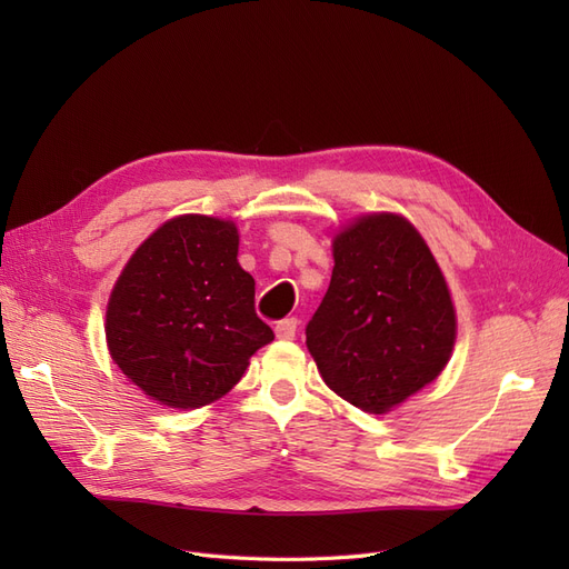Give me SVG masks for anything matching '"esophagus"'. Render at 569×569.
Wrapping results in <instances>:
<instances>
[{
  "label": "esophagus",
  "instance_id": "obj_1",
  "mask_svg": "<svg viewBox=\"0 0 569 569\" xmlns=\"http://www.w3.org/2000/svg\"><path fill=\"white\" fill-rule=\"evenodd\" d=\"M299 332V320L297 318H284L274 325V335L278 339H295Z\"/></svg>",
  "mask_w": 569,
  "mask_h": 569
}]
</instances>
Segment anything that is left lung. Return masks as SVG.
Wrapping results in <instances>:
<instances>
[{"mask_svg": "<svg viewBox=\"0 0 569 569\" xmlns=\"http://www.w3.org/2000/svg\"><path fill=\"white\" fill-rule=\"evenodd\" d=\"M453 341L449 287L406 218L363 216L335 237L332 280L306 325L327 387L380 416L437 380Z\"/></svg>", "mask_w": 569, "mask_h": 569, "instance_id": "obj_1", "label": "left lung"}]
</instances>
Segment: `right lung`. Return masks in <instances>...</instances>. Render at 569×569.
Wrapping results in <instances>:
<instances>
[{
	"label": "right lung",
	"instance_id": "add662e5",
	"mask_svg": "<svg viewBox=\"0 0 569 569\" xmlns=\"http://www.w3.org/2000/svg\"><path fill=\"white\" fill-rule=\"evenodd\" d=\"M237 247L228 220L173 218L132 253L111 291V358L163 406L220 399L274 337L256 316L253 278L237 263Z\"/></svg>",
	"mask_w": 569,
	"mask_h": 569
}]
</instances>
